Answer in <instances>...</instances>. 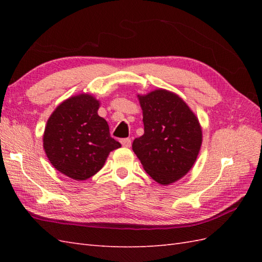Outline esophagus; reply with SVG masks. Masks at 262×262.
Wrapping results in <instances>:
<instances>
[{"label": "esophagus", "mask_w": 262, "mask_h": 262, "mask_svg": "<svg viewBox=\"0 0 262 262\" xmlns=\"http://www.w3.org/2000/svg\"><path fill=\"white\" fill-rule=\"evenodd\" d=\"M120 143L124 147H130V145H132L130 138H122V140H120Z\"/></svg>", "instance_id": "obj_1"}]
</instances>
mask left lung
Wrapping results in <instances>:
<instances>
[{
  "mask_svg": "<svg viewBox=\"0 0 262 262\" xmlns=\"http://www.w3.org/2000/svg\"><path fill=\"white\" fill-rule=\"evenodd\" d=\"M138 99L144 135L133 142V151L153 180L170 185L192 168L202 146V128L174 93L160 89Z\"/></svg>",
  "mask_w": 262,
  "mask_h": 262,
  "instance_id": "obj_1",
  "label": "left lung"
}]
</instances>
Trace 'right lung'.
<instances>
[{"mask_svg":"<svg viewBox=\"0 0 262 262\" xmlns=\"http://www.w3.org/2000/svg\"><path fill=\"white\" fill-rule=\"evenodd\" d=\"M90 94L65 100L49 117L43 148L54 168L74 180H86L102 168L120 143L110 136L108 122L98 115Z\"/></svg>","mask_w":262,"mask_h":262,"instance_id":"1","label":"right lung"}]
</instances>
